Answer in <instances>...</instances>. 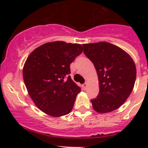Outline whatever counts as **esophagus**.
I'll use <instances>...</instances> for the list:
<instances>
[{
    "label": "esophagus",
    "mask_w": 148,
    "mask_h": 148,
    "mask_svg": "<svg viewBox=\"0 0 148 148\" xmlns=\"http://www.w3.org/2000/svg\"><path fill=\"white\" fill-rule=\"evenodd\" d=\"M86 86H87V83H86V82H85L84 84H82V88L84 89H86Z\"/></svg>",
    "instance_id": "1"
}]
</instances>
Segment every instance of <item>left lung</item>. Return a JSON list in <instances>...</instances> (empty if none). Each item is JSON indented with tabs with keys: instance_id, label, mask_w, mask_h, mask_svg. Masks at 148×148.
<instances>
[{
	"instance_id": "left-lung-1",
	"label": "left lung",
	"mask_w": 148,
	"mask_h": 148,
	"mask_svg": "<svg viewBox=\"0 0 148 148\" xmlns=\"http://www.w3.org/2000/svg\"><path fill=\"white\" fill-rule=\"evenodd\" d=\"M84 53L94 64L99 79V92L91 100L94 110L107 113L120 107L132 92L136 67L129 54L118 46L100 41L83 44Z\"/></svg>"
}]
</instances>
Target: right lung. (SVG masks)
I'll return each instance as SVG.
<instances>
[{
    "label": "right lung",
    "mask_w": 148,
    "mask_h": 148,
    "mask_svg": "<svg viewBox=\"0 0 148 148\" xmlns=\"http://www.w3.org/2000/svg\"><path fill=\"white\" fill-rule=\"evenodd\" d=\"M82 51L81 44L53 41L36 48L28 56L23 81L40 110L52 117L71 111L81 88L69 76L70 64Z\"/></svg>",
    "instance_id": "add662e5"
}]
</instances>
